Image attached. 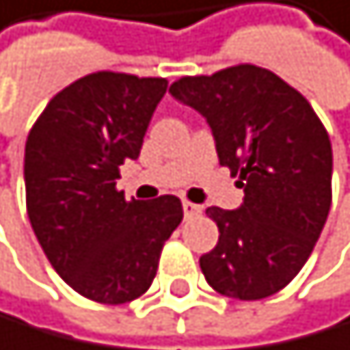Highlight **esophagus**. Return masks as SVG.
I'll return each instance as SVG.
<instances>
[{
	"label": "esophagus",
	"instance_id": "esophagus-1",
	"mask_svg": "<svg viewBox=\"0 0 350 350\" xmlns=\"http://www.w3.org/2000/svg\"><path fill=\"white\" fill-rule=\"evenodd\" d=\"M201 212V207L198 205H194V203H189V201H183V214L189 219V217H194V214H198Z\"/></svg>",
	"mask_w": 350,
	"mask_h": 350
}]
</instances>
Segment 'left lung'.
Masks as SVG:
<instances>
[{
  "label": "left lung",
  "instance_id": "left-lung-1",
  "mask_svg": "<svg viewBox=\"0 0 350 350\" xmlns=\"http://www.w3.org/2000/svg\"><path fill=\"white\" fill-rule=\"evenodd\" d=\"M170 91L205 116L245 194L239 210H205L219 228L198 261L207 284L232 299L270 297L308 261L331 210L328 131L297 89L254 64L185 75Z\"/></svg>",
  "mask_w": 350,
  "mask_h": 350
}]
</instances>
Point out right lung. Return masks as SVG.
Here are the masks:
<instances>
[{
    "label": "right lung",
    "instance_id": "1",
    "mask_svg": "<svg viewBox=\"0 0 350 350\" xmlns=\"http://www.w3.org/2000/svg\"><path fill=\"white\" fill-rule=\"evenodd\" d=\"M165 78L96 71L51 98L28 131L26 212L51 266L82 297L127 304L152 286L163 245L183 221L165 194L127 201L120 165L136 161Z\"/></svg>",
    "mask_w": 350,
    "mask_h": 350
}]
</instances>
